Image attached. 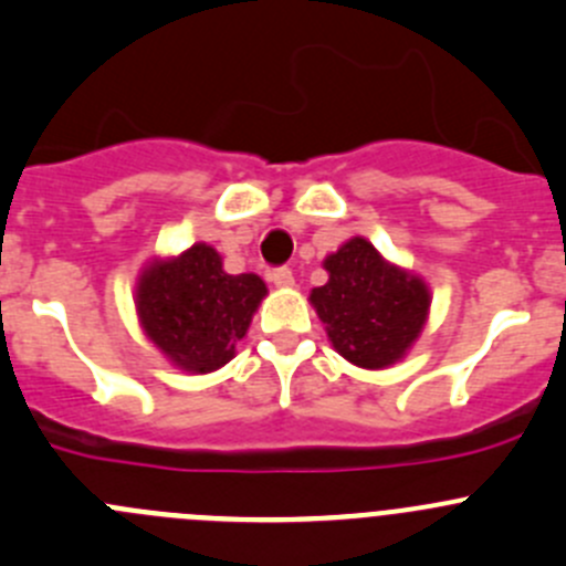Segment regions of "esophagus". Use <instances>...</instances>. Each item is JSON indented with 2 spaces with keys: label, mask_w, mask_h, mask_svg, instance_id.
<instances>
[{
  "label": "esophagus",
  "mask_w": 566,
  "mask_h": 566,
  "mask_svg": "<svg viewBox=\"0 0 566 566\" xmlns=\"http://www.w3.org/2000/svg\"><path fill=\"white\" fill-rule=\"evenodd\" d=\"M271 282L276 284V287H293L295 276L290 268H276V271H271Z\"/></svg>",
  "instance_id": "34e87169"
}]
</instances>
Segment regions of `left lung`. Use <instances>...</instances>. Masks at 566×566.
I'll list each match as a JSON object with an SVG mask.
<instances>
[{"mask_svg": "<svg viewBox=\"0 0 566 566\" xmlns=\"http://www.w3.org/2000/svg\"><path fill=\"white\" fill-rule=\"evenodd\" d=\"M328 282L310 301L326 323L328 339L359 367H387L422 332L429 290L411 273L387 265L367 240L354 238L326 256Z\"/></svg>", "mask_w": 566, "mask_h": 566, "instance_id": "left-lung-1", "label": "left lung"}]
</instances>
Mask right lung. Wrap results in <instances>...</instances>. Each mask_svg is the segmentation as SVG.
<instances>
[{"instance_id": "add662e5", "label": "right lung", "mask_w": 566, "mask_h": 566, "mask_svg": "<svg viewBox=\"0 0 566 566\" xmlns=\"http://www.w3.org/2000/svg\"><path fill=\"white\" fill-rule=\"evenodd\" d=\"M265 282L223 271L216 249L199 243L171 262H155L137 284V312L151 343L182 370L227 365L249 332Z\"/></svg>"}]
</instances>
